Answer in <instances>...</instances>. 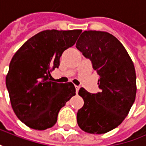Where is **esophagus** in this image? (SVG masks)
<instances>
[{
	"mask_svg": "<svg viewBox=\"0 0 146 146\" xmlns=\"http://www.w3.org/2000/svg\"><path fill=\"white\" fill-rule=\"evenodd\" d=\"M75 87H76V93H78L79 92V90H80V86H78V85H75Z\"/></svg>",
	"mask_w": 146,
	"mask_h": 146,
	"instance_id": "1",
	"label": "esophagus"
}]
</instances>
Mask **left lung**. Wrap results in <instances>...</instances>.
Segmentation results:
<instances>
[{
    "mask_svg": "<svg viewBox=\"0 0 146 146\" xmlns=\"http://www.w3.org/2000/svg\"><path fill=\"white\" fill-rule=\"evenodd\" d=\"M76 47L91 61L100 89L96 94L80 89L84 106L77 113V123L85 132L106 133L120 125L135 102L134 64L120 41L107 32L84 31Z\"/></svg>",
    "mask_w": 146,
    "mask_h": 146,
    "instance_id": "8db88e82",
    "label": "left lung"
}]
</instances>
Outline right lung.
Here are the masks:
<instances>
[{"label": "right lung", "mask_w": 146, "mask_h": 146, "mask_svg": "<svg viewBox=\"0 0 146 146\" xmlns=\"http://www.w3.org/2000/svg\"><path fill=\"white\" fill-rule=\"evenodd\" d=\"M81 30H45L25 42L11 59L5 84L11 106L29 127H53L62 107L76 95L70 82L52 81L50 72L60 65L62 52L72 47Z\"/></svg>", "instance_id": "1"}]
</instances>
